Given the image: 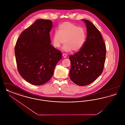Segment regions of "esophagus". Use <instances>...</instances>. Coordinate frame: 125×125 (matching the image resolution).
Returning a JSON list of instances; mask_svg holds the SVG:
<instances>
[{
  "label": "esophagus",
  "mask_w": 125,
  "mask_h": 125,
  "mask_svg": "<svg viewBox=\"0 0 125 125\" xmlns=\"http://www.w3.org/2000/svg\"><path fill=\"white\" fill-rule=\"evenodd\" d=\"M62 55H63V57L64 58H65L67 57V54H66L63 53Z\"/></svg>",
  "instance_id": "1"
}]
</instances>
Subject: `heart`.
I'll use <instances>...</instances> for the list:
<instances>
[{
    "label": "heart",
    "mask_w": 125,
    "mask_h": 125,
    "mask_svg": "<svg viewBox=\"0 0 125 125\" xmlns=\"http://www.w3.org/2000/svg\"><path fill=\"white\" fill-rule=\"evenodd\" d=\"M86 40L85 29L76 24L65 21L60 24L57 31L54 33L52 43L54 47L60 48L64 43L65 52H77L83 47Z\"/></svg>",
    "instance_id": "1"
}]
</instances>
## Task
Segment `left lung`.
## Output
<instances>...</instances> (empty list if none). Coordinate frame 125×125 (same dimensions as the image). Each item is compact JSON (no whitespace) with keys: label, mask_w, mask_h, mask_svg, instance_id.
Listing matches in <instances>:
<instances>
[{"label":"left lung","mask_w":125,"mask_h":125,"mask_svg":"<svg viewBox=\"0 0 125 125\" xmlns=\"http://www.w3.org/2000/svg\"><path fill=\"white\" fill-rule=\"evenodd\" d=\"M83 20L87 26L86 42L80 50L69 57V77L81 86L93 83L101 75L106 57L105 44L100 32L89 21Z\"/></svg>","instance_id":"obj_1"}]
</instances>
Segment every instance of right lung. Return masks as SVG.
<instances>
[{
	"label": "right lung",
	"mask_w": 125,
	"mask_h": 125,
	"mask_svg": "<svg viewBox=\"0 0 125 125\" xmlns=\"http://www.w3.org/2000/svg\"><path fill=\"white\" fill-rule=\"evenodd\" d=\"M51 20L38 19L21 33L14 51L20 74L29 83L41 85L48 82L53 74L61 52L51 44Z\"/></svg>",
	"instance_id": "obj_1"
}]
</instances>
